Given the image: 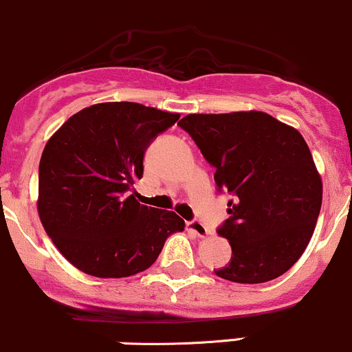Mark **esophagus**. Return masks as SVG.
<instances>
[{
  "mask_svg": "<svg viewBox=\"0 0 352 352\" xmlns=\"http://www.w3.org/2000/svg\"><path fill=\"white\" fill-rule=\"evenodd\" d=\"M187 227H188V230H192V232H194L195 235H199V237H206V235L210 234L208 227L204 222H200L199 219H194V220H190V222H187Z\"/></svg>",
  "mask_w": 352,
  "mask_h": 352,
  "instance_id": "1",
  "label": "esophagus"
}]
</instances>
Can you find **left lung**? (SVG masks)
<instances>
[{"label":"left lung","instance_id":"left-lung-1","mask_svg":"<svg viewBox=\"0 0 352 352\" xmlns=\"http://www.w3.org/2000/svg\"><path fill=\"white\" fill-rule=\"evenodd\" d=\"M180 129L215 168L229 219L217 234L232 257L215 270L239 284H261L287 272L314 232L322 182L302 135L264 111L187 115Z\"/></svg>","mask_w":352,"mask_h":352}]
</instances>
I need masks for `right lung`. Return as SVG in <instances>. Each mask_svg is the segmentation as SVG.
<instances>
[{
    "instance_id": "right-lung-1",
    "label": "right lung",
    "mask_w": 352,
    "mask_h": 352,
    "mask_svg": "<svg viewBox=\"0 0 352 352\" xmlns=\"http://www.w3.org/2000/svg\"><path fill=\"white\" fill-rule=\"evenodd\" d=\"M179 113L132 102L98 103L69 117L46 144L38 170V214L76 269L129 277L148 269L165 241L182 232L175 212L138 204L148 145Z\"/></svg>"
}]
</instances>
